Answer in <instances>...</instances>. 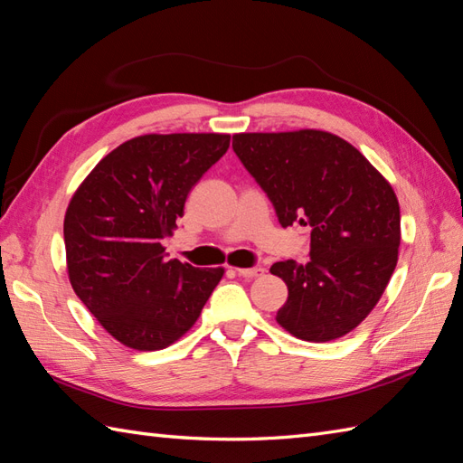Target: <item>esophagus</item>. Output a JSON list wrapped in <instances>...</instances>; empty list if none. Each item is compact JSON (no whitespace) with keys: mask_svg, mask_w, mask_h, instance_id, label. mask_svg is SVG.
<instances>
[{"mask_svg":"<svg viewBox=\"0 0 463 463\" xmlns=\"http://www.w3.org/2000/svg\"><path fill=\"white\" fill-rule=\"evenodd\" d=\"M236 274L246 278V280H252V278H258L264 274V268L254 266V268H236Z\"/></svg>","mask_w":463,"mask_h":463,"instance_id":"34e87169","label":"esophagus"}]
</instances>
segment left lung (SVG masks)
Here are the masks:
<instances>
[{
    "label": "left lung",
    "mask_w": 463,
    "mask_h": 463,
    "mask_svg": "<svg viewBox=\"0 0 463 463\" xmlns=\"http://www.w3.org/2000/svg\"><path fill=\"white\" fill-rule=\"evenodd\" d=\"M232 149L282 227L311 229L306 266L270 268L288 286L276 321L304 341L347 335L377 306L399 260L401 207L391 183L357 147L324 130L234 134Z\"/></svg>",
    "instance_id": "obj_1"
}]
</instances>
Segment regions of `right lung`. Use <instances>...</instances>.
<instances>
[{
	"mask_svg": "<svg viewBox=\"0 0 463 463\" xmlns=\"http://www.w3.org/2000/svg\"><path fill=\"white\" fill-rule=\"evenodd\" d=\"M229 134H146L102 157L64 214L67 272L99 324L136 351L165 349L195 326L224 268L165 260L193 185Z\"/></svg>",
	"mask_w": 463,
	"mask_h": 463,
	"instance_id": "add662e5",
	"label": "right lung"
}]
</instances>
